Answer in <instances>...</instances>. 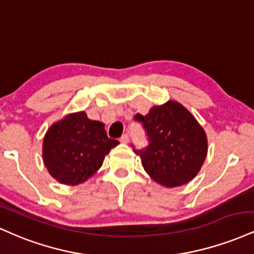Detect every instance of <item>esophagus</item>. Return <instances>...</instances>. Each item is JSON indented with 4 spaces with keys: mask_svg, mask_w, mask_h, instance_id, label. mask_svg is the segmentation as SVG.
I'll use <instances>...</instances> for the list:
<instances>
[{
    "mask_svg": "<svg viewBox=\"0 0 254 254\" xmlns=\"http://www.w3.org/2000/svg\"><path fill=\"white\" fill-rule=\"evenodd\" d=\"M120 141L122 142V144H127L128 141H129V136H128V134H124V135L121 136L120 138Z\"/></svg>",
    "mask_w": 254,
    "mask_h": 254,
    "instance_id": "esophagus-1",
    "label": "esophagus"
}]
</instances>
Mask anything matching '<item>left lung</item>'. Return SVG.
<instances>
[{
    "instance_id": "8db88e82",
    "label": "left lung",
    "mask_w": 254,
    "mask_h": 254,
    "mask_svg": "<svg viewBox=\"0 0 254 254\" xmlns=\"http://www.w3.org/2000/svg\"><path fill=\"white\" fill-rule=\"evenodd\" d=\"M148 145L134 147L145 171L162 186L180 187L191 181L207 156L203 128L183 106L174 101L156 106L148 114H136Z\"/></svg>"
}]
</instances>
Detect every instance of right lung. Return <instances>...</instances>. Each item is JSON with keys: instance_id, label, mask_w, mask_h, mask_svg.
I'll list each match as a JSON object with an SVG mask.
<instances>
[{"instance_id": "add662e5", "label": "right lung", "mask_w": 254, "mask_h": 254, "mask_svg": "<svg viewBox=\"0 0 254 254\" xmlns=\"http://www.w3.org/2000/svg\"><path fill=\"white\" fill-rule=\"evenodd\" d=\"M119 144L107 135L103 124L84 112L66 116L47 130L44 163L52 177L67 186L88 180L102 165L104 156Z\"/></svg>"}]
</instances>
